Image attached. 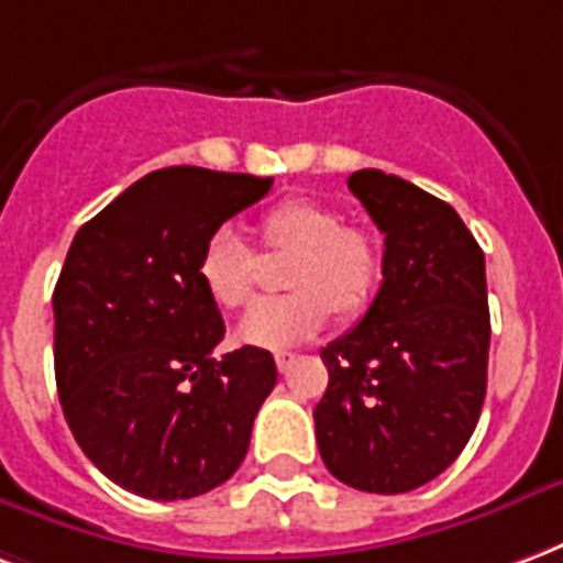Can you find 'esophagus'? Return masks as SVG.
Segmentation results:
<instances>
[{
	"instance_id": "34e87169",
	"label": "esophagus",
	"mask_w": 563,
	"mask_h": 563,
	"mask_svg": "<svg viewBox=\"0 0 563 563\" xmlns=\"http://www.w3.org/2000/svg\"><path fill=\"white\" fill-rule=\"evenodd\" d=\"M295 352H286V349H283V352H277V355H274V361H277V369H280V373H286V369H289V366L295 364Z\"/></svg>"
}]
</instances>
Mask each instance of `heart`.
<instances>
[{
    "label": "heart",
    "mask_w": 563,
    "mask_h": 563,
    "mask_svg": "<svg viewBox=\"0 0 563 563\" xmlns=\"http://www.w3.org/2000/svg\"><path fill=\"white\" fill-rule=\"evenodd\" d=\"M260 239L268 250L292 253L283 286L292 292L265 298L235 324L239 343L286 349L313 336L334 310L355 319L373 303L382 283V250L364 229L345 227L334 208L313 199H289L260 218ZM253 253L239 232L218 227L199 250L197 277L220 310H235L253 289Z\"/></svg>",
    "instance_id": "heart-1"
}]
</instances>
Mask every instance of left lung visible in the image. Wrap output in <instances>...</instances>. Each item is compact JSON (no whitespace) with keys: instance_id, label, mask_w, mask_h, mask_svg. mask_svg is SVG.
Instances as JSON below:
<instances>
[{"instance_id":"1","label":"left lung","mask_w":563,"mask_h":563,"mask_svg":"<svg viewBox=\"0 0 563 563\" xmlns=\"http://www.w3.org/2000/svg\"><path fill=\"white\" fill-rule=\"evenodd\" d=\"M349 190L385 232V280L364 319L322 349L316 441L345 486L411 493L460 456L481 418L486 262L460 214L406 178L357 169Z\"/></svg>"}]
</instances>
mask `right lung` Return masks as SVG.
I'll list each match as a JSON object with an SVG mask.
<instances>
[{
  "mask_svg": "<svg viewBox=\"0 0 563 563\" xmlns=\"http://www.w3.org/2000/svg\"><path fill=\"white\" fill-rule=\"evenodd\" d=\"M271 181L157 169L70 241L53 292L56 387L82 453L128 493L197 498L247 456L277 364L253 345L214 355L227 328L197 262L208 235Z\"/></svg>",
  "mask_w": 563,
  "mask_h": 563,
  "instance_id": "obj_1",
  "label": "right lung"
}]
</instances>
